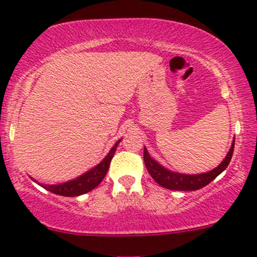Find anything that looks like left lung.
Masks as SVG:
<instances>
[{"mask_svg":"<svg viewBox=\"0 0 257 257\" xmlns=\"http://www.w3.org/2000/svg\"><path fill=\"white\" fill-rule=\"evenodd\" d=\"M234 145L235 139L232 140L231 147H230L229 152H227L223 162L216 168L205 172V173L184 174L178 173V172L169 171L168 168H166L165 166H162L161 163H158L157 161L151 157L146 147H144V160L148 173L151 174V177L161 187L172 190H198L200 188L207 186L211 181H214L221 172L225 171L227 166H229L230 161H231L232 152H234Z\"/></svg>","mask_w":257,"mask_h":257,"instance_id":"1","label":"left lung"}]
</instances>
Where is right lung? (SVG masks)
<instances>
[{
  "label": "right lung",
  "mask_w": 257,
  "mask_h": 257,
  "mask_svg": "<svg viewBox=\"0 0 257 257\" xmlns=\"http://www.w3.org/2000/svg\"><path fill=\"white\" fill-rule=\"evenodd\" d=\"M121 142V139L118 141H116V144L113 145L112 148L110 150V152L105 156L104 160L100 163H97L95 167L89 169L88 172H85L81 176L76 177L75 179H71V181L64 182V183L59 184H39L41 187H43L44 189L49 190V192L54 193V194L63 195V197H78V195L85 194V193L90 192L94 188H96L101 183V181L104 179V177L106 176L107 169L110 167V162L112 160L113 155H115V151L117 148L118 144Z\"/></svg>",
  "instance_id": "add662e5"
}]
</instances>
